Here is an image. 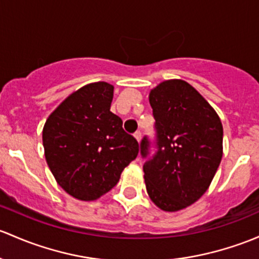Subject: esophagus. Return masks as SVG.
Here are the masks:
<instances>
[{
	"label": "esophagus",
	"instance_id": "34e87169",
	"mask_svg": "<svg viewBox=\"0 0 259 259\" xmlns=\"http://www.w3.org/2000/svg\"><path fill=\"white\" fill-rule=\"evenodd\" d=\"M134 137H135V139H137V140H138V143H140V141H141V133H140V132H137V133H135V134H134Z\"/></svg>",
	"mask_w": 259,
	"mask_h": 259
}]
</instances>
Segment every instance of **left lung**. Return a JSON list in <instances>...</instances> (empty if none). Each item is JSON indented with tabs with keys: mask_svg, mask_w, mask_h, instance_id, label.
I'll use <instances>...</instances> for the list:
<instances>
[{
	"mask_svg": "<svg viewBox=\"0 0 259 259\" xmlns=\"http://www.w3.org/2000/svg\"><path fill=\"white\" fill-rule=\"evenodd\" d=\"M157 130V152L144 165L149 197L165 212L195 203L209 187L223 155L221 119L182 79L157 84L149 93ZM148 156L149 143L141 141Z\"/></svg>",
	"mask_w": 259,
	"mask_h": 259,
	"instance_id": "8db88e82",
	"label": "left lung"
}]
</instances>
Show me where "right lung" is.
<instances>
[{
    "mask_svg": "<svg viewBox=\"0 0 259 259\" xmlns=\"http://www.w3.org/2000/svg\"><path fill=\"white\" fill-rule=\"evenodd\" d=\"M114 87L95 81L73 92L46 120L45 156L57 184L79 201L110 191L139 154L134 137L110 111Z\"/></svg>",
    "mask_w": 259,
    "mask_h": 259,
    "instance_id": "1",
    "label": "right lung"
}]
</instances>
